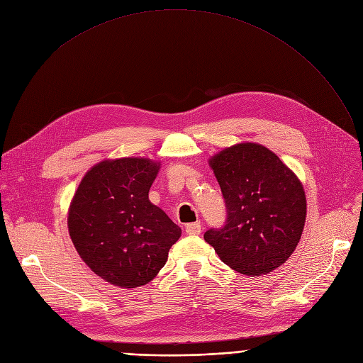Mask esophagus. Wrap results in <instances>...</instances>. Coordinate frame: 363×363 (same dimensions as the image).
Listing matches in <instances>:
<instances>
[{
	"instance_id": "1",
	"label": "esophagus",
	"mask_w": 363,
	"mask_h": 363,
	"mask_svg": "<svg viewBox=\"0 0 363 363\" xmlns=\"http://www.w3.org/2000/svg\"><path fill=\"white\" fill-rule=\"evenodd\" d=\"M186 233L196 236L201 233V224L199 223H189L186 224Z\"/></svg>"
}]
</instances>
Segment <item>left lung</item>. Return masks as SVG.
Returning a JSON list of instances; mask_svg holds the SVG:
<instances>
[{
    "label": "left lung",
    "mask_w": 363,
    "mask_h": 363,
    "mask_svg": "<svg viewBox=\"0 0 363 363\" xmlns=\"http://www.w3.org/2000/svg\"><path fill=\"white\" fill-rule=\"evenodd\" d=\"M226 203V221L203 239L230 269L262 276L294 252L306 221L298 177L267 147L239 143L210 160Z\"/></svg>",
    "instance_id": "left-lung-1"
}]
</instances>
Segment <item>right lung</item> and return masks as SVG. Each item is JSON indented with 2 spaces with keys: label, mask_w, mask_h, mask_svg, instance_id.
I'll list each match as a JSON object with an SVG mask.
<instances>
[{
  "label": "right lung",
  "mask_w": 363,
  "mask_h": 363,
  "mask_svg": "<svg viewBox=\"0 0 363 363\" xmlns=\"http://www.w3.org/2000/svg\"><path fill=\"white\" fill-rule=\"evenodd\" d=\"M158 169L146 158L101 161L84 176L71 202L67 228L79 257L115 286L150 282L182 235L149 201Z\"/></svg>",
  "instance_id": "obj_1"
}]
</instances>
